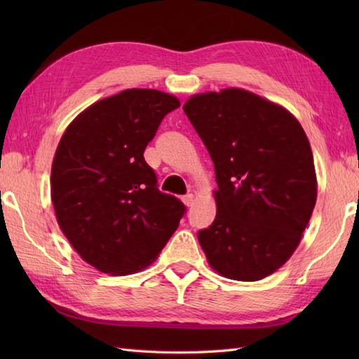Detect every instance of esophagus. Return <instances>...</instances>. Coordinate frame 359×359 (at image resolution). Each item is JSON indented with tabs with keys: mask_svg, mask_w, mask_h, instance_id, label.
Returning a JSON list of instances; mask_svg holds the SVG:
<instances>
[{
	"mask_svg": "<svg viewBox=\"0 0 359 359\" xmlns=\"http://www.w3.org/2000/svg\"><path fill=\"white\" fill-rule=\"evenodd\" d=\"M194 201H196L194 194H187V196L182 197V202H184V203L187 205V207H193V205H194Z\"/></svg>",
	"mask_w": 359,
	"mask_h": 359,
	"instance_id": "34e87169",
	"label": "esophagus"
}]
</instances>
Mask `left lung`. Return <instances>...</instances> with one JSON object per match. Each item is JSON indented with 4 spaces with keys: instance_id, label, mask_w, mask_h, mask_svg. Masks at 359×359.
<instances>
[{
    "instance_id": "left-lung-1",
    "label": "left lung",
    "mask_w": 359,
    "mask_h": 359,
    "mask_svg": "<svg viewBox=\"0 0 359 359\" xmlns=\"http://www.w3.org/2000/svg\"><path fill=\"white\" fill-rule=\"evenodd\" d=\"M184 111L215 163L216 219L197 233L220 276H270L299 245L318 180L310 142L284 106L241 88L194 94Z\"/></svg>"
}]
</instances>
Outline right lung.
<instances>
[{"label": "right lung", "instance_id": "1", "mask_svg": "<svg viewBox=\"0 0 359 359\" xmlns=\"http://www.w3.org/2000/svg\"><path fill=\"white\" fill-rule=\"evenodd\" d=\"M179 106L162 90L125 89L88 106L60 139L50 171L57 222L98 271L147 269L177 230L184 203L158 191L143 152Z\"/></svg>", "mask_w": 359, "mask_h": 359}]
</instances>
